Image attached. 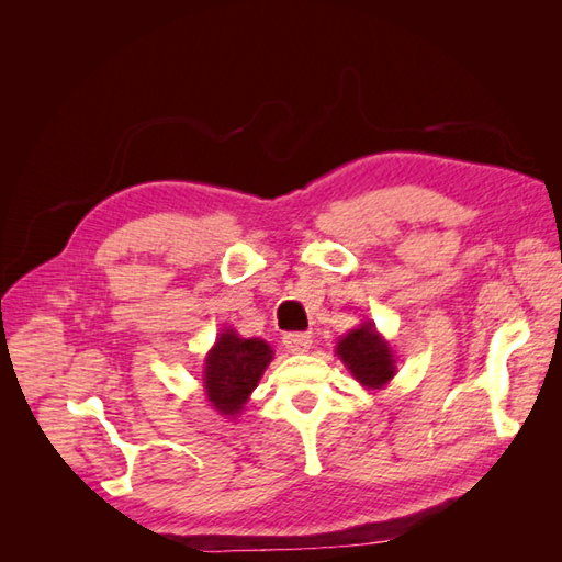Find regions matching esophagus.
Instances as JSON below:
<instances>
[{"label": "esophagus", "mask_w": 562, "mask_h": 562, "mask_svg": "<svg viewBox=\"0 0 562 562\" xmlns=\"http://www.w3.org/2000/svg\"><path fill=\"white\" fill-rule=\"evenodd\" d=\"M283 347L291 353H304L312 349V335L307 333H288L283 337Z\"/></svg>", "instance_id": "34e87169"}]
</instances>
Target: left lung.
I'll list each match as a JSON object with an SVG mask.
<instances>
[{
    "instance_id": "obj_1",
    "label": "left lung",
    "mask_w": 562,
    "mask_h": 562,
    "mask_svg": "<svg viewBox=\"0 0 562 562\" xmlns=\"http://www.w3.org/2000/svg\"><path fill=\"white\" fill-rule=\"evenodd\" d=\"M335 351L351 370V375L368 389H382L396 375L394 351L375 330L372 321H363L359 328L347 333Z\"/></svg>"
}]
</instances>
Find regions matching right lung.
Instances as JSON below:
<instances>
[{
    "instance_id": "right-lung-1",
    "label": "right lung",
    "mask_w": 562,
    "mask_h": 562,
    "mask_svg": "<svg viewBox=\"0 0 562 562\" xmlns=\"http://www.w3.org/2000/svg\"><path fill=\"white\" fill-rule=\"evenodd\" d=\"M271 356L274 351L260 337H239L234 330L220 333L203 363V389L220 415L236 417L244 411Z\"/></svg>"
}]
</instances>
